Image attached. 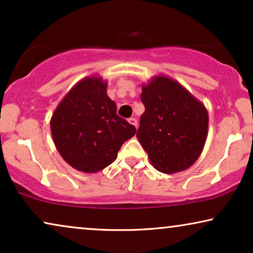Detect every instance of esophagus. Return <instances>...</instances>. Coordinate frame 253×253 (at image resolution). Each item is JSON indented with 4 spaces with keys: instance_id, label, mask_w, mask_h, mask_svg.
<instances>
[{
    "instance_id": "1",
    "label": "esophagus",
    "mask_w": 253,
    "mask_h": 253,
    "mask_svg": "<svg viewBox=\"0 0 253 253\" xmlns=\"http://www.w3.org/2000/svg\"><path fill=\"white\" fill-rule=\"evenodd\" d=\"M129 123H130V124H132L133 126H136V129H137V126H138L137 119H134V117H131V119H129Z\"/></svg>"
}]
</instances>
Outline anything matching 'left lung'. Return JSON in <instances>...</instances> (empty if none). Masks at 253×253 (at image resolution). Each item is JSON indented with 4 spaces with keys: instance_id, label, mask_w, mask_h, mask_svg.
Wrapping results in <instances>:
<instances>
[{
    "instance_id": "left-lung-1",
    "label": "left lung",
    "mask_w": 253,
    "mask_h": 253,
    "mask_svg": "<svg viewBox=\"0 0 253 253\" xmlns=\"http://www.w3.org/2000/svg\"><path fill=\"white\" fill-rule=\"evenodd\" d=\"M145 112L137 138L157 170L183 171L205 146L209 113L184 86L167 76H154L140 94Z\"/></svg>"
}]
</instances>
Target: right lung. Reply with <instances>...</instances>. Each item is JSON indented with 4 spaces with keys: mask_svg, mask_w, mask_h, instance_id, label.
<instances>
[{
    "mask_svg": "<svg viewBox=\"0 0 253 253\" xmlns=\"http://www.w3.org/2000/svg\"><path fill=\"white\" fill-rule=\"evenodd\" d=\"M50 131L64 161L83 172H98L113 164L136 127L116 114L107 82L86 77L67 93L53 113Z\"/></svg>",
    "mask_w": 253,
    "mask_h": 253,
    "instance_id": "add662e5",
    "label": "right lung"
}]
</instances>
